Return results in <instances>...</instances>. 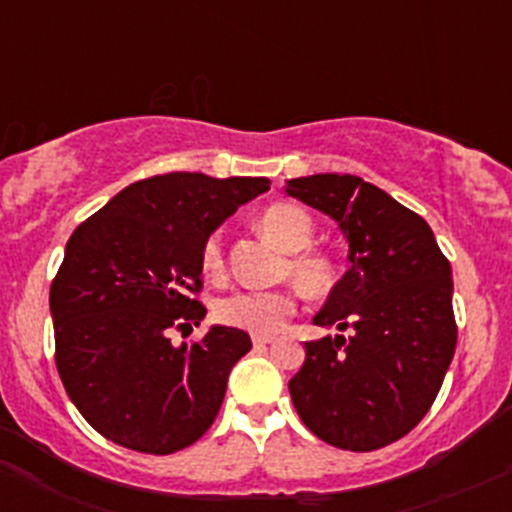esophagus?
<instances>
[{"instance_id": "34e87169", "label": "esophagus", "mask_w": 512, "mask_h": 512, "mask_svg": "<svg viewBox=\"0 0 512 512\" xmlns=\"http://www.w3.org/2000/svg\"><path fill=\"white\" fill-rule=\"evenodd\" d=\"M275 342V337H265V334H257V337H252V344L255 347H267V344Z\"/></svg>"}]
</instances>
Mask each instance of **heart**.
I'll return each mask as SVG.
<instances>
[{
  "label": "heart",
  "instance_id": "b5f03b06",
  "mask_svg": "<svg viewBox=\"0 0 512 512\" xmlns=\"http://www.w3.org/2000/svg\"><path fill=\"white\" fill-rule=\"evenodd\" d=\"M260 232L270 237L282 252H292L287 257L285 275L302 292L324 294L332 287L334 272L332 262L324 255L309 252L307 247L314 240V223L302 208L289 203H277L260 215ZM200 267L208 277H220L225 272L223 242L218 235H210L200 250ZM294 312V297L289 292H235L220 299L215 314L227 327L245 329L250 334H277L289 314Z\"/></svg>",
  "mask_w": 512,
  "mask_h": 512
}]
</instances>
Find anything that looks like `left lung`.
<instances>
[{
  "label": "left lung",
  "mask_w": 512,
  "mask_h": 512,
  "mask_svg": "<svg viewBox=\"0 0 512 512\" xmlns=\"http://www.w3.org/2000/svg\"><path fill=\"white\" fill-rule=\"evenodd\" d=\"M285 193L329 215L347 240L349 270L312 322L352 329L304 342L292 404L329 446L376 451L426 416L456 352L451 265L421 215L356 175L292 178Z\"/></svg>",
  "instance_id": "8db88e82"
}]
</instances>
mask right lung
Wrapping results in <instances>:
<instances>
[{"label":"right lung","mask_w":512,"mask_h":512,"mask_svg":"<svg viewBox=\"0 0 512 512\" xmlns=\"http://www.w3.org/2000/svg\"><path fill=\"white\" fill-rule=\"evenodd\" d=\"M267 178L165 173L113 195L66 242L51 282L56 369L81 416L131 451L168 456L218 416L247 332L213 324L200 342L170 344L205 307L200 250Z\"/></svg>","instance_id":"add662e5"}]
</instances>
